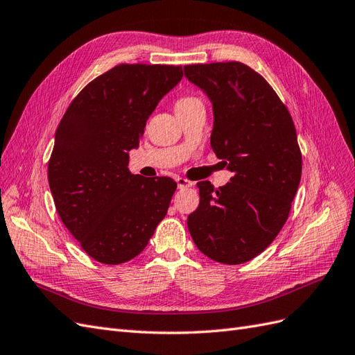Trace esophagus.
Instances as JSON below:
<instances>
[{
	"instance_id": "obj_1",
	"label": "esophagus",
	"mask_w": 355,
	"mask_h": 355,
	"mask_svg": "<svg viewBox=\"0 0 355 355\" xmlns=\"http://www.w3.org/2000/svg\"><path fill=\"white\" fill-rule=\"evenodd\" d=\"M175 181H177L178 189H186V187L193 186V183H191V181H189L187 178H183V177H178Z\"/></svg>"
}]
</instances>
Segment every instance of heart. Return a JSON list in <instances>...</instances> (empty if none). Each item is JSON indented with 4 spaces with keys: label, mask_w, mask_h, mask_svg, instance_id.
Wrapping results in <instances>:
<instances>
[{
    "label": "heart",
    "mask_w": 355,
    "mask_h": 355,
    "mask_svg": "<svg viewBox=\"0 0 355 355\" xmlns=\"http://www.w3.org/2000/svg\"><path fill=\"white\" fill-rule=\"evenodd\" d=\"M196 101H199L198 98L195 96H181L175 101V108H181V107H186V105H190L196 103Z\"/></svg>",
    "instance_id": "heart-1"
}]
</instances>
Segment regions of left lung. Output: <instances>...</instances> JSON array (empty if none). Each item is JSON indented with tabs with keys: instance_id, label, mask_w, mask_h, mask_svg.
Masks as SVG:
<instances>
[{
	"instance_id": "obj_1",
	"label": "left lung",
	"mask_w": 355,
	"mask_h": 355,
	"mask_svg": "<svg viewBox=\"0 0 355 355\" xmlns=\"http://www.w3.org/2000/svg\"><path fill=\"white\" fill-rule=\"evenodd\" d=\"M184 74L211 99V147L234 174L218 189L198 183L189 232L207 257L241 265L265 251L288 218L302 177L296 128L275 90L245 64L186 65Z\"/></svg>"
}]
</instances>
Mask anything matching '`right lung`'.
<instances>
[{"label": "right lung", "mask_w": 355, "mask_h": 355, "mask_svg": "<svg viewBox=\"0 0 355 355\" xmlns=\"http://www.w3.org/2000/svg\"><path fill=\"white\" fill-rule=\"evenodd\" d=\"M181 77V65H116L80 90L60 119L50 191L69 234L104 265L137 257L166 216L177 183L130 174L129 150Z\"/></svg>", "instance_id": "right-lung-1"}]
</instances>
